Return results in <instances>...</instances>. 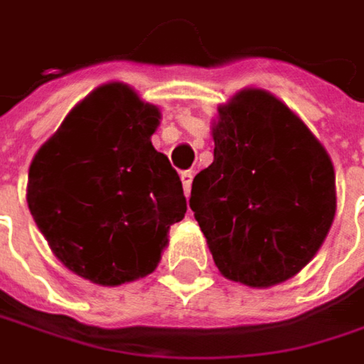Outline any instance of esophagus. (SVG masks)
<instances>
[{
	"label": "esophagus",
	"instance_id": "1",
	"mask_svg": "<svg viewBox=\"0 0 364 364\" xmlns=\"http://www.w3.org/2000/svg\"><path fill=\"white\" fill-rule=\"evenodd\" d=\"M191 181H193V173H191V171H183L181 183H183V191H185V196H189V193H191Z\"/></svg>",
	"mask_w": 364,
	"mask_h": 364
}]
</instances>
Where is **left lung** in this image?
I'll use <instances>...</instances> for the list:
<instances>
[{"label": "left lung", "mask_w": 364, "mask_h": 364, "mask_svg": "<svg viewBox=\"0 0 364 364\" xmlns=\"http://www.w3.org/2000/svg\"><path fill=\"white\" fill-rule=\"evenodd\" d=\"M213 163L191 185L220 273L267 289L297 275L324 245L336 175L324 144L273 93L246 87L218 107Z\"/></svg>", "instance_id": "1"}]
</instances>
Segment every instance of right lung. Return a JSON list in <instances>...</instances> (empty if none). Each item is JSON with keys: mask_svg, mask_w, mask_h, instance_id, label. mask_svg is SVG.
Wrapping results in <instances>:
<instances>
[{"mask_svg": "<svg viewBox=\"0 0 364 364\" xmlns=\"http://www.w3.org/2000/svg\"><path fill=\"white\" fill-rule=\"evenodd\" d=\"M161 109L126 83L79 102L32 159L26 199L53 255L116 287L151 275L185 218L177 171L151 142Z\"/></svg>", "mask_w": 364, "mask_h": 364, "instance_id": "obj_1", "label": "right lung"}]
</instances>
